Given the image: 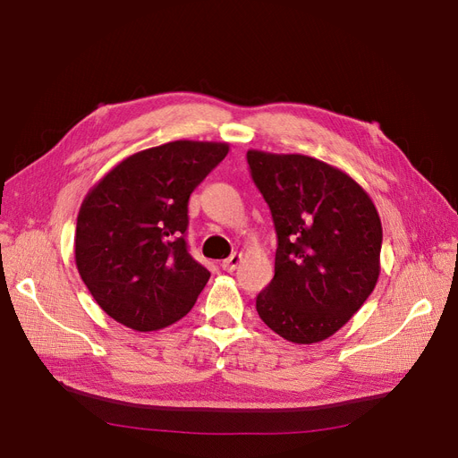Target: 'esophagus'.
<instances>
[{
	"instance_id": "esophagus-1",
	"label": "esophagus",
	"mask_w": 458,
	"mask_h": 458,
	"mask_svg": "<svg viewBox=\"0 0 458 458\" xmlns=\"http://www.w3.org/2000/svg\"><path fill=\"white\" fill-rule=\"evenodd\" d=\"M241 261H242V256L234 252V254H231L227 259L221 261V267H224V271H229V273H231V271H234V269H237V267L241 266Z\"/></svg>"
}]
</instances>
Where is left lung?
Wrapping results in <instances>:
<instances>
[{"mask_svg": "<svg viewBox=\"0 0 458 458\" xmlns=\"http://www.w3.org/2000/svg\"><path fill=\"white\" fill-rule=\"evenodd\" d=\"M246 158L279 239L275 276L256 298L258 315L288 342H323L377 286V206L352 175L317 158L256 148Z\"/></svg>", "mask_w": 458, "mask_h": 458, "instance_id": "left-lung-1", "label": "left lung"}]
</instances>
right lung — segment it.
<instances>
[{
    "mask_svg": "<svg viewBox=\"0 0 458 458\" xmlns=\"http://www.w3.org/2000/svg\"><path fill=\"white\" fill-rule=\"evenodd\" d=\"M229 143L179 140L118 162L86 195L74 234L76 267L99 308L150 332L195 306L210 271L187 252L191 192Z\"/></svg>",
    "mask_w": 458,
    "mask_h": 458,
    "instance_id": "obj_1",
    "label": "right lung"
}]
</instances>
